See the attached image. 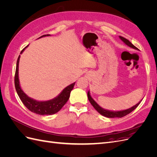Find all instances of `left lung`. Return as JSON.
I'll use <instances>...</instances> for the list:
<instances>
[{
	"label": "left lung",
	"mask_w": 157,
	"mask_h": 157,
	"mask_svg": "<svg viewBox=\"0 0 157 157\" xmlns=\"http://www.w3.org/2000/svg\"><path fill=\"white\" fill-rule=\"evenodd\" d=\"M119 38L121 39V40L124 42V43L125 44H126L127 46H128L129 47H130V48H134V49H136V50H138V48H136V47L133 45L131 42L128 40V39H125V38L122 37V36H119ZM88 98L89 99V101L90 102V103L92 104V105L94 107V109H96V110L99 113H100L101 115L105 117H107V118H121V117H124L126 115H127L128 114L130 113L132 111H133L134 110V109L138 106L140 105V103L141 102V101L137 103L136 105H134L133 107L128 109H126V110H122V111H109V110H107V109H105L102 108L101 107L99 106L98 104L94 101V99L92 98V96H90V91L88 92Z\"/></svg>",
	"instance_id": "1"
}]
</instances>
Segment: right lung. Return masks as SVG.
I'll use <instances>...</instances> for the list:
<instances>
[{"instance_id": "1", "label": "right lung", "mask_w": 157, "mask_h": 157, "mask_svg": "<svg viewBox=\"0 0 157 157\" xmlns=\"http://www.w3.org/2000/svg\"><path fill=\"white\" fill-rule=\"evenodd\" d=\"M50 35H42L39 39L44 36H48ZM29 46L27 45L25 48H23L21 52V54L25 50L27 47ZM20 55L19 56L17 63H16V69L15 73V78H14V83H15V87L16 92L18 94L19 97L21 100L22 103L24 104V105L33 113L40 115H54V114L58 113L60 109L63 107L65 104L67 103L68 99L70 97V93L71 90H73L75 82L71 84L66 88H65L62 92H61L58 96L55 98L50 99L48 101H37L35 99L31 98L23 91L21 88L20 84V80H19L18 75V69H19V62H20Z\"/></svg>"}]
</instances>
